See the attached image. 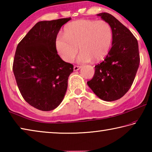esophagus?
<instances>
[{
    "label": "esophagus",
    "instance_id": "obj_1",
    "mask_svg": "<svg viewBox=\"0 0 152 152\" xmlns=\"http://www.w3.org/2000/svg\"><path fill=\"white\" fill-rule=\"evenodd\" d=\"M80 68H81V66H74V71L79 70Z\"/></svg>",
    "mask_w": 152,
    "mask_h": 152
}]
</instances>
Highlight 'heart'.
I'll return each mask as SVG.
<instances>
[{
    "instance_id": "1",
    "label": "heart",
    "mask_w": 152,
    "mask_h": 152,
    "mask_svg": "<svg viewBox=\"0 0 152 152\" xmlns=\"http://www.w3.org/2000/svg\"><path fill=\"white\" fill-rule=\"evenodd\" d=\"M112 40V29L107 21L82 19L66 25L64 35L56 37V46L66 62L73 61L79 48L81 53L77 61L86 63L102 60L109 53Z\"/></svg>"
}]
</instances>
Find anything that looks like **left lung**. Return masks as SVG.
Listing matches in <instances>:
<instances>
[{"label":"left lung","mask_w":152,"mask_h":152,"mask_svg":"<svg viewBox=\"0 0 152 152\" xmlns=\"http://www.w3.org/2000/svg\"><path fill=\"white\" fill-rule=\"evenodd\" d=\"M107 21L113 31L112 48L103 61L95 66V72L87 84L105 101H114L127 93L140 65L137 40L125 25L107 12L97 15Z\"/></svg>","instance_id":"obj_1"}]
</instances>
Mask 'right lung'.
Returning a JSON list of instances; mask_svg holds the SVG:
<instances>
[{"label": "right lung", "instance_id": "right-lung-1", "mask_svg": "<svg viewBox=\"0 0 152 152\" xmlns=\"http://www.w3.org/2000/svg\"><path fill=\"white\" fill-rule=\"evenodd\" d=\"M70 17L36 23L19 43L12 70L25 101L43 111L55 109L63 101L72 64L58 54L56 39Z\"/></svg>", "mask_w": 152, "mask_h": 152}]
</instances>
